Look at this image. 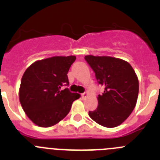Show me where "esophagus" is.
<instances>
[{"mask_svg":"<svg viewBox=\"0 0 160 160\" xmlns=\"http://www.w3.org/2000/svg\"><path fill=\"white\" fill-rule=\"evenodd\" d=\"M88 95V94H87V92H85V93H83V94H81V96H82V98L83 99H85V98H87V96Z\"/></svg>","mask_w":160,"mask_h":160,"instance_id":"34e87169","label":"esophagus"}]
</instances>
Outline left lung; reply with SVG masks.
Segmentation results:
<instances>
[{"mask_svg":"<svg viewBox=\"0 0 160 160\" xmlns=\"http://www.w3.org/2000/svg\"><path fill=\"white\" fill-rule=\"evenodd\" d=\"M95 73L98 84L104 87L98 96V107L89 111L94 122L106 128H115L129 117L136 105L138 80L131 65L107 56L85 57Z\"/></svg>","mask_w":160,"mask_h":160,"instance_id":"obj_1","label":"left lung"}]
</instances>
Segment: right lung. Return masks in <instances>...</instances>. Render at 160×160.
<instances>
[{"label":"right lung","mask_w":160,"mask_h":160,"mask_svg":"<svg viewBox=\"0 0 160 160\" xmlns=\"http://www.w3.org/2000/svg\"><path fill=\"white\" fill-rule=\"evenodd\" d=\"M75 56L49 58L37 61L22 76L19 99L29 119L42 128L57 124L70 112L72 103L80 95L62 90L69 85L67 73Z\"/></svg>","instance_id":"add662e5"}]
</instances>
